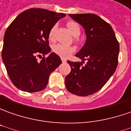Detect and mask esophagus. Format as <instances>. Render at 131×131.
<instances>
[{
	"instance_id": "esophagus-1",
	"label": "esophagus",
	"mask_w": 131,
	"mask_h": 131,
	"mask_svg": "<svg viewBox=\"0 0 131 131\" xmlns=\"http://www.w3.org/2000/svg\"><path fill=\"white\" fill-rule=\"evenodd\" d=\"M62 62H63V63H66V60L62 59Z\"/></svg>"
}]
</instances>
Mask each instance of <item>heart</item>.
<instances>
[{"label":"heart","mask_w":131,"mask_h":131,"mask_svg":"<svg viewBox=\"0 0 131 131\" xmlns=\"http://www.w3.org/2000/svg\"><path fill=\"white\" fill-rule=\"evenodd\" d=\"M67 27L71 34L74 36V42L78 43L79 42V36L81 34V27L79 24L75 21H68L67 22ZM58 25L55 24L51 27V29L49 31V39L50 40H53L55 38V31L57 29ZM75 51L74 47L72 46H67L62 44H57L53 45L52 47V52L58 55L62 58H67L71 55L73 52Z\"/></svg>","instance_id":"b5f03b06"}]
</instances>
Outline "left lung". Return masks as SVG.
Wrapping results in <instances>:
<instances>
[{"mask_svg":"<svg viewBox=\"0 0 131 131\" xmlns=\"http://www.w3.org/2000/svg\"><path fill=\"white\" fill-rule=\"evenodd\" d=\"M69 16L83 26L86 40L76 55L84 61L68 60L71 71L66 77L65 84L68 91L72 94L89 96L100 91L115 73L118 63L120 45L110 24L97 15ZM84 60L87 61L86 64Z\"/></svg>","mask_w":131,"mask_h":131,"instance_id":"8db88e82","label":"left lung"}]
</instances>
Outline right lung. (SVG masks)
Returning a JSON list of instances; mask_svg holds the SVG:
<instances>
[{"mask_svg":"<svg viewBox=\"0 0 131 131\" xmlns=\"http://www.w3.org/2000/svg\"><path fill=\"white\" fill-rule=\"evenodd\" d=\"M65 14L42 8L23 11L7 28L2 50V59L8 75L16 88L37 92L47 86L49 76L61 64L59 56L49 46V31ZM38 62L36 57L41 55Z\"/></svg>","mask_w":131,"mask_h":131,"instance_id":"1","label":"right lung"}]
</instances>
